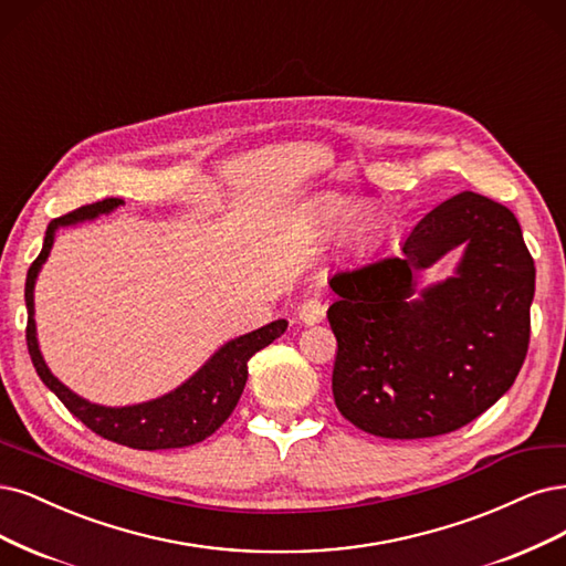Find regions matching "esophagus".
Here are the masks:
<instances>
[{
    "label": "esophagus",
    "mask_w": 566,
    "mask_h": 566,
    "mask_svg": "<svg viewBox=\"0 0 566 566\" xmlns=\"http://www.w3.org/2000/svg\"><path fill=\"white\" fill-rule=\"evenodd\" d=\"M297 316H300V321L304 325H316V323H321L325 318V306H323L321 300L311 297V300L302 302V306L297 308Z\"/></svg>",
    "instance_id": "1"
}]
</instances>
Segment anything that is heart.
<instances>
[{
	"label": "heart",
	"mask_w": 566,
	"mask_h": 566,
	"mask_svg": "<svg viewBox=\"0 0 566 566\" xmlns=\"http://www.w3.org/2000/svg\"><path fill=\"white\" fill-rule=\"evenodd\" d=\"M321 216L325 224H342L350 216V203L344 199H327L321 208Z\"/></svg>",
	"instance_id": "1"
}]
</instances>
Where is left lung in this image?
Returning a JSON list of instances; mask_svg holds the SVG:
<instances>
[{"label":"left lung","instance_id":"1","mask_svg":"<svg viewBox=\"0 0 566 566\" xmlns=\"http://www.w3.org/2000/svg\"><path fill=\"white\" fill-rule=\"evenodd\" d=\"M461 242L458 279L412 301L420 271ZM534 281L513 212L473 191L428 212L400 255L337 271L327 321L342 417L391 440L471 423L509 391L527 358Z\"/></svg>","mask_w":566,"mask_h":566}]
</instances>
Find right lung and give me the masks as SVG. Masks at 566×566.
I'll return each instance as SVG.
<instances>
[{
	"mask_svg": "<svg viewBox=\"0 0 566 566\" xmlns=\"http://www.w3.org/2000/svg\"><path fill=\"white\" fill-rule=\"evenodd\" d=\"M122 203H124L122 199H103V201L76 208L67 212V216H61L49 222L44 248L36 255V260L30 264L28 279H25L28 350L39 379H42L51 391L61 398V402L70 409V412L86 428H91L95 436L133 447V450H170V447H187V444L206 440L229 419V415L233 412V407H237L243 394V386L248 379V360L255 356L260 348L279 339L287 329V323L274 321L255 329V333L229 342L187 384L175 388L172 394L164 398L149 400L143 405H133V407H101V405L86 402L80 396H74L67 386H63L49 373L42 354H39L36 337H34L32 287L39 274V266H42L44 260L49 258V250L53 245V233L57 227L91 220L97 216V212H109L112 208Z\"/></svg>",
	"mask_w": 566,
	"mask_h": 566,
	"instance_id": "right-lung-1",
	"label": "right lung"
}]
</instances>
